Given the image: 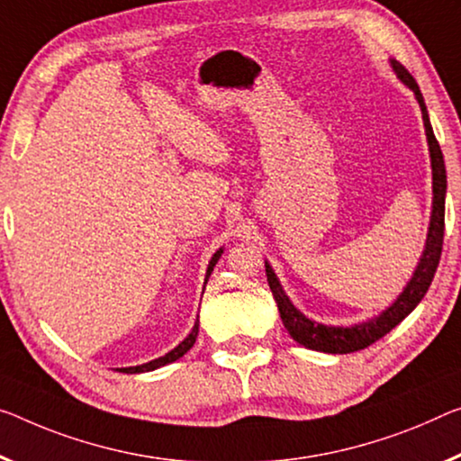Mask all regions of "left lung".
<instances>
[{"mask_svg": "<svg viewBox=\"0 0 461 461\" xmlns=\"http://www.w3.org/2000/svg\"><path fill=\"white\" fill-rule=\"evenodd\" d=\"M392 66L395 69V74L400 76V80L406 82L408 86L414 90L416 98H419L424 130H427V138H429L435 197H433V216H430V229H429V237H427V249H424L420 264H419V267H416L412 280H410L408 286L403 288L400 299L395 301L387 311H384L377 320L354 325V328H328V325L315 323V321L307 320L304 315H301L299 311L293 307V303L288 301L285 290H282V286L278 285L272 267L266 264L267 285H270L274 299H276V303H278L282 323H285V328L288 330V334L293 336V339L303 344L304 348L330 352V354H348V352L363 350V348H366V346H371L373 342H377L379 338L389 334V331H392L395 325L403 320V317H406L408 313H412L416 304L422 301V296L427 294L430 282H433V278H435L438 259H441L443 232H445V189H447V173H445L443 152H441V146H438V141L433 133V127H430L427 104H424V101H422L419 84H416L414 77L410 76V72L402 66V63L392 61Z\"/></svg>", "mask_w": 461, "mask_h": 461, "instance_id": "8db88e82", "label": "left lung"}]
</instances>
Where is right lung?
<instances>
[{"label":"right lung","instance_id":"add662e5","mask_svg":"<svg viewBox=\"0 0 461 461\" xmlns=\"http://www.w3.org/2000/svg\"><path fill=\"white\" fill-rule=\"evenodd\" d=\"M221 253H222V249L218 251V253H214V258H212L210 266H208L206 282H208V278H210L212 270H214V266H216L218 258H221ZM197 331H200V323H195V325H194V330H191V334H189L185 339H183V342H181L179 346H176L175 350H171L168 354H165V357H160V358H157V360H150V363H146V365H140V366H127V369H119V371H122V373H144V371H154V369H158V366H165V365H168V363H173V360L181 358L183 354H185V352L191 348V346L195 344Z\"/></svg>","mask_w":461,"mask_h":461}]
</instances>
